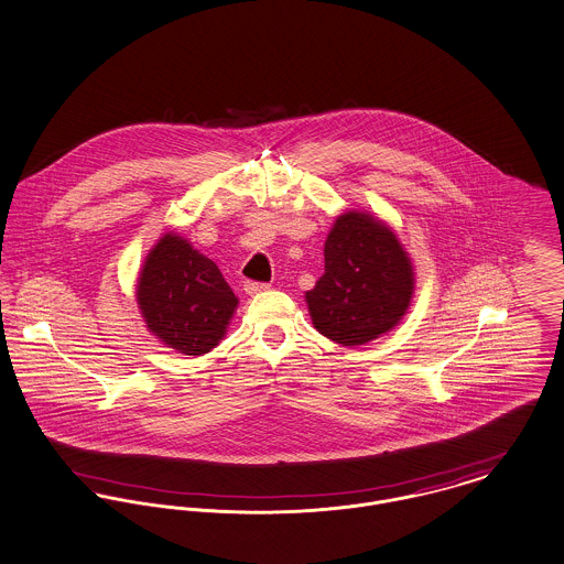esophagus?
Instances as JSON below:
<instances>
[{"instance_id":"obj_1","label":"esophagus","mask_w":564,"mask_h":564,"mask_svg":"<svg viewBox=\"0 0 564 564\" xmlns=\"http://www.w3.org/2000/svg\"><path fill=\"white\" fill-rule=\"evenodd\" d=\"M267 289H269V284L254 282V280H248V282L243 284V291H246L248 295H257V293H262V291H267Z\"/></svg>"}]
</instances>
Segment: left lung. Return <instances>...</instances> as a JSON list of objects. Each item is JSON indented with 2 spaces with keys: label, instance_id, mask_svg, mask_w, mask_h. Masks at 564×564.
I'll return each instance as SVG.
<instances>
[{
  "label": "left lung",
  "instance_id": "1",
  "mask_svg": "<svg viewBox=\"0 0 564 564\" xmlns=\"http://www.w3.org/2000/svg\"><path fill=\"white\" fill-rule=\"evenodd\" d=\"M413 269L397 235L366 213H345L325 241V273L306 293L314 327L343 347L392 329L410 307Z\"/></svg>",
  "mask_w": 564,
  "mask_h": 564
}]
</instances>
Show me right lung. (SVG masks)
Here are the masks:
<instances>
[{"label": "right lung", "instance_id": "add662e5", "mask_svg": "<svg viewBox=\"0 0 564 564\" xmlns=\"http://www.w3.org/2000/svg\"><path fill=\"white\" fill-rule=\"evenodd\" d=\"M138 304L149 329L167 347L203 356L221 340L239 302L210 258L165 235L142 267Z\"/></svg>", "mask_w": 564, "mask_h": 564}]
</instances>
